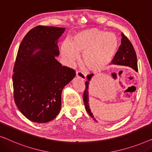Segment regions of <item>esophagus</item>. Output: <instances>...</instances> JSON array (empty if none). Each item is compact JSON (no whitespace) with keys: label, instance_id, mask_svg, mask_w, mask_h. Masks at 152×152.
I'll return each mask as SVG.
<instances>
[{"label":"esophagus","instance_id":"obj_1","mask_svg":"<svg viewBox=\"0 0 152 152\" xmlns=\"http://www.w3.org/2000/svg\"><path fill=\"white\" fill-rule=\"evenodd\" d=\"M76 77L77 78H80L81 79V80H86V75L84 74L83 73V72H81V71H77L76 72Z\"/></svg>","mask_w":152,"mask_h":152}]
</instances>
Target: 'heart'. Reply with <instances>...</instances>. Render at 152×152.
I'll list each match as a JSON object with an SVG mask.
<instances>
[{"label": "heart", "instance_id": "1", "mask_svg": "<svg viewBox=\"0 0 152 152\" xmlns=\"http://www.w3.org/2000/svg\"><path fill=\"white\" fill-rule=\"evenodd\" d=\"M119 47V39L116 34L96 28L78 32L69 42L61 45V53L69 65L83 56L82 62L87 70L101 72L108 69L113 63Z\"/></svg>", "mask_w": 152, "mask_h": 152}]
</instances>
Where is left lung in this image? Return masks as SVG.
<instances>
[{
  "label": "left lung",
  "mask_w": 152,
  "mask_h": 152,
  "mask_svg": "<svg viewBox=\"0 0 152 152\" xmlns=\"http://www.w3.org/2000/svg\"><path fill=\"white\" fill-rule=\"evenodd\" d=\"M121 44L119 48L116 55L113 61V64L114 65H120L124 66H128L134 70L135 71H138L137 68V58H136V55L135 50L134 49L132 45L130 42V41L125 35L121 34ZM113 75L114 73L112 74ZM93 77V74L88 75L87 76L88 81H86V90L83 92V103L86 110L88 114H89L95 121L97 122L95 118H94V116L91 113V109L89 106V92L88 87L89 83L91 79Z\"/></svg>",
  "instance_id": "obj_1"
}]
</instances>
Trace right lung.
Here are the masks:
<instances>
[{
	"instance_id": "add662e5",
	"label": "right lung",
	"mask_w": 152,
	"mask_h": 152,
	"mask_svg": "<svg viewBox=\"0 0 152 152\" xmlns=\"http://www.w3.org/2000/svg\"><path fill=\"white\" fill-rule=\"evenodd\" d=\"M65 28L37 26L23 38L18 51L13 75L15 103L31 121L45 124L60 113L61 92L75 76L62 66L58 42Z\"/></svg>"
}]
</instances>
